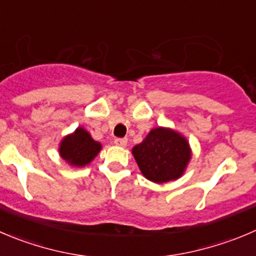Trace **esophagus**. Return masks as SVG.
Instances as JSON below:
<instances>
[{"mask_svg": "<svg viewBox=\"0 0 256 256\" xmlns=\"http://www.w3.org/2000/svg\"><path fill=\"white\" fill-rule=\"evenodd\" d=\"M114 143L119 147H126V138H116L114 140Z\"/></svg>", "mask_w": 256, "mask_h": 256, "instance_id": "1", "label": "esophagus"}]
</instances>
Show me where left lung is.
<instances>
[{
	"mask_svg": "<svg viewBox=\"0 0 256 256\" xmlns=\"http://www.w3.org/2000/svg\"><path fill=\"white\" fill-rule=\"evenodd\" d=\"M140 172L156 184L176 180L191 158L188 143L174 130L154 128L132 150Z\"/></svg>",
	"mask_w": 256,
	"mask_h": 256,
	"instance_id": "8db88e82",
	"label": "left lung"
}]
</instances>
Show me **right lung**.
<instances>
[{
  "label": "right lung",
  "mask_w": 256,
  "mask_h": 256,
  "mask_svg": "<svg viewBox=\"0 0 256 256\" xmlns=\"http://www.w3.org/2000/svg\"><path fill=\"white\" fill-rule=\"evenodd\" d=\"M102 146L90 137L84 128H78L72 134L62 140L60 144V156L72 166H85L93 160Z\"/></svg>",
  "instance_id": "obj_1"
}]
</instances>
